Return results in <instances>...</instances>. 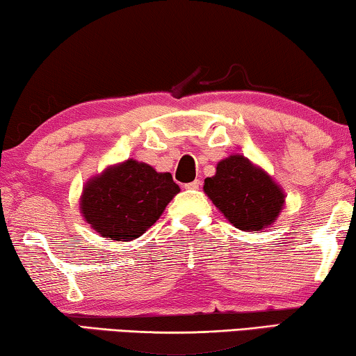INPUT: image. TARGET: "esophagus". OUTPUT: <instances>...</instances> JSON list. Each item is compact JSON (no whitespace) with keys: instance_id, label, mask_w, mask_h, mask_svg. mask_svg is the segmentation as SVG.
<instances>
[{"instance_id":"esophagus-1","label":"esophagus","mask_w":356,"mask_h":356,"mask_svg":"<svg viewBox=\"0 0 356 356\" xmlns=\"http://www.w3.org/2000/svg\"><path fill=\"white\" fill-rule=\"evenodd\" d=\"M184 188H186V189H199V188H201V181H199V179H194V181L184 184Z\"/></svg>"}]
</instances>
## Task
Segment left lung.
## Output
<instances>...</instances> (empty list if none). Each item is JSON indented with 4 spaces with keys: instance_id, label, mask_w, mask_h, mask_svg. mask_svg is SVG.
<instances>
[{
    "instance_id": "left-lung-1",
    "label": "left lung",
    "mask_w": 356,
    "mask_h": 356,
    "mask_svg": "<svg viewBox=\"0 0 356 356\" xmlns=\"http://www.w3.org/2000/svg\"><path fill=\"white\" fill-rule=\"evenodd\" d=\"M204 191L216 207L243 232H259L279 217L284 193L269 175L243 155H230L206 178Z\"/></svg>"
}]
</instances>
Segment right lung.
<instances>
[{
  "mask_svg": "<svg viewBox=\"0 0 356 356\" xmlns=\"http://www.w3.org/2000/svg\"><path fill=\"white\" fill-rule=\"evenodd\" d=\"M177 193L172 175L128 160L87 183L81 211L102 236L129 241L159 220Z\"/></svg>",
  "mask_w": 356,
  "mask_h": 356,
  "instance_id": "1",
  "label": "right lung"
}]
</instances>
